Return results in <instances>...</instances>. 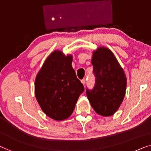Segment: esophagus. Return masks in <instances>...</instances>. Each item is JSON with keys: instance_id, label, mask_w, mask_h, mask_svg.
Returning <instances> with one entry per match:
<instances>
[{"instance_id": "obj_1", "label": "esophagus", "mask_w": 151, "mask_h": 151, "mask_svg": "<svg viewBox=\"0 0 151 151\" xmlns=\"http://www.w3.org/2000/svg\"><path fill=\"white\" fill-rule=\"evenodd\" d=\"M85 82H86V79H85V78H83V79L81 80V83H83V85H85Z\"/></svg>"}]
</instances>
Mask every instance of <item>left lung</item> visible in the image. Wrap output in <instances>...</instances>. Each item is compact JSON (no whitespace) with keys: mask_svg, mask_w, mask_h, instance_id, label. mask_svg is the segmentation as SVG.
<instances>
[{"mask_svg":"<svg viewBox=\"0 0 151 151\" xmlns=\"http://www.w3.org/2000/svg\"><path fill=\"white\" fill-rule=\"evenodd\" d=\"M91 64L95 76L92 89L87 88L90 104L100 115L111 116L119 109L125 95L127 78L113 53L100 47L94 51Z\"/></svg>","mask_w":151,"mask_h":151,"instance_id":"obj_1","label":"left lung"}]
</instances>
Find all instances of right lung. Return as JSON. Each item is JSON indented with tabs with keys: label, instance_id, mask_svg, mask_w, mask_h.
I'll return each instance as SVG.
<instances>
[{
	"label": "right lung",
	"instance_id": "right-lung-1",
	"mask_svg": "<svg viewBox=\"0 0 151 151\" xmlns=\"http://www.w3.org/2000/svg\"><path fill=\"white\" fill-rule=\"evenodd\" d=\"M73 58L61 51L51 53L36 77V98L40 108L56 121L68 118L84 87L72 66Z\"/></svg>",
	"mask_w": 151,
	"mask_h": 151
}]
</instances>
